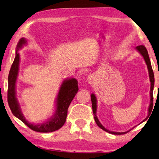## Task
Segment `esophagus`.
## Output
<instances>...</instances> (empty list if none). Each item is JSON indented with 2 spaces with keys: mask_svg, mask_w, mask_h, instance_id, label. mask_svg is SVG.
Masks as SVG:
<instances>
[{
  "mask_svg": "<svg viewBox=\"0 0 159 159\" xmlns=\"http://www.w3.org/2000/svg\"><path fill=\"white\" fill-rule=\"evenodd\" d=\"M91 77H92V76H91ZM91 77H90V78H89V82H91V81H92V78H91Z\"/></svg>",
  "mask_w": 159,
  "mask_h": 159,
  "instance_id": "1",
  "label": "esophagus"
}]
</instances>
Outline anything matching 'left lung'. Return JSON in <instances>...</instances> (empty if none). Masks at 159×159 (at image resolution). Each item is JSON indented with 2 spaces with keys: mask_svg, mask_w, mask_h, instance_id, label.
<instances>
[{
  "mask_svg": "<svg viewBox=\"0 0 159 159\" xmlns=\"http://www.w3.org/2000/svg\"><path fill=\"white\" fill-rule=\"evenodd\" d=\"M136 49L138 50L139 53L143 56V57L145 61H146V64L147 65V68L148 70H149V78H150V81H151V89H150V105H149V113L152 111V107H153V100H154V98H153V90H154V72H153V69L152 67V64H151V61L149 60V55H148V52L147 48H145L144 45H138V46L136 47ZM91 101H92V107H93V114L95 116H94V118H95V120L99 128H102V130L107 132V133H109L113 134H123L128 133L129 131L127 132H124V133H118V132H112V131H109L106 129L100 123H99V120L98 117L96 116V110H97V99L96 98L94 94H92L91 95ZM147 119V118H146Z\"/></svg>",
  "mask_w": 159,
  "mask_h": 159,
  "instance_id": "8db88e82",
  "label": "left lung"
}]
</instances>
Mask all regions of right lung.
I'll list each match as a JSON object with an SVG mask.
<instances>
[{
    "label": "right lung",
    "instance_id": "right-lung-1",
    "mask_svg": "<svg viewBox=\"0 0 159 159\" xmlns=\"http://www.w3.org/2000/svg\"><path fill=\"white\" fill-rule=\"evenodd\" d=\"M26 43L25 39H21L17 43V50L14 61L12 64L8 75V89H7V102L13 115L21 120L29 128L39 133H50L61 128L66 122L67 110L73 100L75 95L79 91L78 81L75 79L65 80L61 85L60 92L57 98V109L53 116L45 123L34 125L26 120L21 113L20 105L16 98L15 83L19 71L20 55L18 48H20Z\"/></svg>",
    "mask_w": 159,
    "mask_h": 159
}]
</instances>
